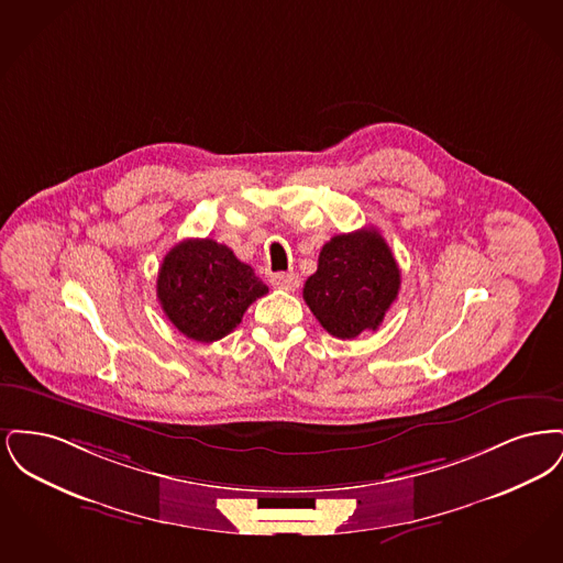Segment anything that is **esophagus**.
<instances>
[{
    "label": "esophagus",
    "instance_id": "obj_1",
    "mask_svg": "<svg viewBox=\"0 0 563 563\" xmlns=\"http://www.w3.org/2000/svg\"><path fill=\"white\" fill-rule=\"evenodd\" d=\"M272 287L283 289V291H295L299 287V276L297 274H287V272H276L269 276Z\"/></svg>",
    "mask_w": 563,
    "mask_h": 563
}]
</instances>
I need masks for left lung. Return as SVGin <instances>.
Instances as JSON below:
<instances>
[{
	"label": "left lung",
	"instance_id": "obj_1",
	"mask_svg": "<svg viewBox=\"0 0 563 563\" xmlns=\"http://www.w3.org/2000/svg\"><path fill=\"white\" fill-rule=\"evenodd\" d=\"M399 287L401 272L390 246L377 230L363 228L324 242L303 299L333 338L352 340L382 324Z\"/></svg>",
	"mask_w": 563,
	"mask_h": 563
}]
</instances>
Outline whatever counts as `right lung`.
<instances>
[{"instance_id": "obj_1", "label": "right lung", "mask_w": 563, "mask_h": 563, "mask_svg": "<svg viewBox=\"0 0 563 563\" xmlns=\"http://www.w3.org/2000/svg\"><path fill=\"white\" fill-rule=\"evenodd\" d=\"M156 294L166 319L184 335L211 344L234 331L268 287L225 244L188 239L164 255Z\"/></svg>"}]
</instances>
